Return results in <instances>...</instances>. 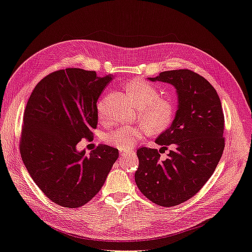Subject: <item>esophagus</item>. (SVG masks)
I'll list each match as a JSON object with an SVG mask.
<instances>
[{
  "label": "esophagus",
  "mask_w": 252,
  "mask_h": 252,
  "mask_svg": "<svg viewBox=\"0 0 252 252\" xmlns=\"http://www.w3.org/2000/svg\"><path fill=\"white\" fill-rule=\"evenodd\" d=\"M127 152H128V151H121V155H122V156H124ZM129 152H130V151H129Z\"/></svg>",
  "instance_id": "obj_1"
}]
</instances>
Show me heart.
Listing matches in <instances>:
<instances>
[{"mask_svg": "<svg viewBox=\"0 0 252 252\" xmlns=\"http://www.w3.org/2000/svg\"><path fill=\"white\" fill-rule=\"evenodd\" d=\"M126 89L134 103L140 107V118L146 124L121 127L108 133L105 138L106 142L119 149L133 146L143 135L149 133V130L154 132L165 130L172 124L176 113L174 99L168 96H160L158 88L146 80H131L127 84ZM104 103V100H99L97 104L98 118L103 121L107 119Z\"/></svg>", "mask_w": 252, "mask_h": 252, "instance_id": "b5f03b06", "label": "heart"}]
</instances>
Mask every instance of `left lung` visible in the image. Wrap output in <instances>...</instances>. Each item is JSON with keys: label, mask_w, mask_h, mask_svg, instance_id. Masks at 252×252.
<instances>
[{"label": "left lung", "mask_w": 252, "mask_h": 252, "mask_svg": "<svg viewBox=\"0 0 252 252\" xmlns=\"http://www.w3.org/2000/svg\"><path fill=\"white\" fill-rule=\"evenodd\" d=\"M149 79L171 84L178 92L176 118L156 140L163 149H174L161 161L160 149L140 147L134 180L156 205L174 207L198 193L214 173L225 148V117L219 94L199 74L173 70Z\"/></svg>", "instance_id": "left-lung-1"}]
</instances>
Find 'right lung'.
Returning a JSON list of instances; mask_svg holds the SVG:
<instances>
[{
	"label": "right lung",
	"mask_w": 252,
	"mask_h": 252,
	"mask_svg": "<svg viewBox=\"0 0 252 252\" xmlns=\"http://www.w3.org/2000/svg\"><path fill=\"white\" fill-rule=\"evenodd\" d=\"M111 79L77 67L58 70L39 81L27 101L20 154L38 188L61 207L89 202L119 157L117 148L105 144L89 156L76 151L81 139L93 138L97 99Z\"/></svg>",
	"instance_id": "right-lung-1"
}]
</instances>
